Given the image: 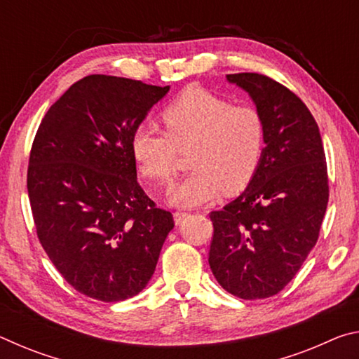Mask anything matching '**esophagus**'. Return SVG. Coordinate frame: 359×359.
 I'll return each instance as SVG.
<instances>
[{"instance_id": "1", "label": "esophagus", "mask_w": 359, "mask_h": 359, "mask_svg": "<svg viewBox=\"0 0 359 359\" xmlns=\"http://www.w3.org/2000/svg\"><path fill=\"white\" fill-rule=\"evenodd\" d=\"M187 217H188L187 212H175V214H174V222H175V224H180L182 222L185 220Z\"/></svg>"}]
</instances>
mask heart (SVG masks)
I'll return each instance as SVG.
<instances>
[{
  "label": "heart",
  "mask_w": 359,
  "mask_h": 359,
  "mask_svg": "<svg viewBox=\"0 0 359 359\" xmlns=\"http://www.w3.org/2000/svg\"><path fill=\"white\" fill-rule=\"evenodd\" d=\"M166 133L139 126L131 150L139 171L155 184H169L179 149L190 147L193 171L169 193L177 208H196L222 193L244 190L257 174L266 145V125L258 109L191 87L163 109Z\"/></svg>",
  "instance_id": "b5f03b06"
}]
</instances>
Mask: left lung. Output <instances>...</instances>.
<instances>
[{"label": "left lung", "mask_w": 359, "mask_h": 359, "mask_svg": "<svg viewBox=\"0 0 359 359\" xmlns=\"http://www.w3.org/2000/svg\"><path fill=\"white\" fill-rule=\"evenodd\" d=\"M264 118L266 147L250 184L210 212L209 264L241 299H264L287 287L317 244L330 187L320 130L287 87L257 72L228 74Z\"/></svg>", "instance_id": "1"}]
</instances>
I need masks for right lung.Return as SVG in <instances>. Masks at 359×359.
<instances>
[{"mask_svg": "<svg viewBox=\"0 0 359 359\" xmlns=\"http://www.w3.org/2000/svg\"><path fill=\"white\" fill-rule=\"evenodd\" d=\"M169 92L133 79H81L48 109L33 141L28 198L60 274L102 302L136 296L174 228L137 184L131 137Z\"/></svg>", "mask_w": 359, "mask_h": 359, "instance_id": "1", "label": "right lung"}]
</instances>
